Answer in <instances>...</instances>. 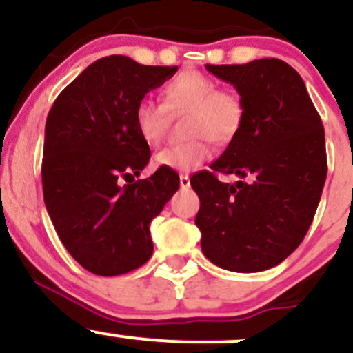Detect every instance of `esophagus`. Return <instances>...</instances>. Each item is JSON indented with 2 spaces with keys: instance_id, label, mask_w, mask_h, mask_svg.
Here are the masks:
<instances>
[{
  "instance_id": "esophagus-1",
  "label": "esophagus",
  "mask_w": 353,
  "mask_h": 353,
  "mask_svg": "<svg viewBox=\"0 0 353 353\" xmlns=\"http://www.w3.org/2000/svg\"><path fill=\"white\" fill-rule=\"evenodd\" d=\"M179 184L183 190H186V188H190V176L188 174H181L179 176Z\"/></svg>"
}]
</instances>
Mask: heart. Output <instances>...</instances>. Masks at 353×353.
<instances>
[{
	"instance_id": "obj_1",
	"label": "heart",
	"mask_w": 353,
	"mask_h": 353,
	"mask_svg": "<svg viewBox=\"0 0 353 353\" xmlns=\"http://www.w3.org/2000/svg\"><path fill=\"white\" fill-rule=\"evenodd\" d=\"M163 104L154 99H141L133 112L134 128L141 140L155 147L165 138L170 117L186 116L184 143L172 145L155 155L154 163L163 169L188 172L210 159V141L219 147L229 145L239 134L245 119V104L232 88H220L215 78L199 71H184L162 90Z\"/></svg>"
}]
</instances>
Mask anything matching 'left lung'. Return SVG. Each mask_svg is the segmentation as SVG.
<instances>
[{
	"mask_svg": "<svg viewBox=\"0 0 353 353\" xmlns=\"http://www.w3.org/2000/svg\"><path fill=\"white\" fill-rule=\"evenodd\" d=\"M245 104L239 134L191 177L203 254L229 272H263L290 256L311 227L328 172L325 128L301 74L276 58L206 65ZM216 173H232L222 183Z\"/></svg>",
	"mask_w": 353,
	"mask_h": 353,
	"instance_id": "obj_1",
	"label": "left lung"
}]
</instances>
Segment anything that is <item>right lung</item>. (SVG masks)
Segmentation results:
<instances>
[{
  "label": "right lung",
  "instance_id": "right-lung-1",
  "mask_svg": "<svg viewBox=\"0 0 353 353\" xmlns=\"http://www.w3.org/2000/svg\"><path fill=\"white\" fill-rule=\"evenodd\" d=\"M176 71L128 56L101 58L68 85L48 114L46 208L68 252L95 275H123L150 259V222L179 190V176L163 167L134 181L150 160L134 128V105Z\"/></svg>",
  "mask_w": 353,
  "mask_h": 353
}]
</instances>
